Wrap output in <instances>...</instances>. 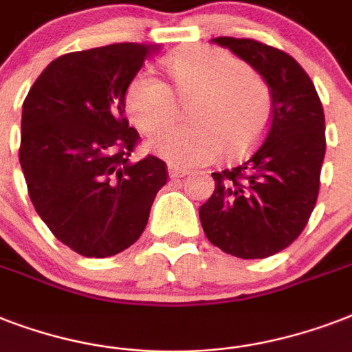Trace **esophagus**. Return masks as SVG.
<instances>
[{
	"instance_id": "esophagus-1",
	"label": "esophagus",
	"mask_w": 352,
	"mask_h": 352,
	"mask_svg": "<svg viewBox=\"0 0 352 352\" xmlns=\"http://www.w3.org/2000/svg\"><path fill=\"white\" fill-rule=\"evenodd\" d=\"M168 175H170V179H179V177L186 175V170L177 164H168Z\"/></svg>"
}]
</instances>
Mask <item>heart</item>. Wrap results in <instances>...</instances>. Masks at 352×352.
Returning a JSON list of instances; mask_svg holds the SVG:
<instances>
[{
  "label": "heart",
  "mask_w": 352,
  "mask_h": 352,
  "mask_svg": "<svg viewBox=\"0 0 352 352\" xmlns=\"http://www.w3.org/2000/svg\"><path fill=\"white\" fill-rule=\"evenodd\" d=\"M170 82L155 71H140L126 93V109L140 131L153 135L175 120L179 102H193L192 127H171L149 142L151 151L173 164L214 162L250 149L267 131L270 89L243 60L215 47H193L170 60ZM177 95L175 96V93Z\"/></svg>",
  "instance_id": "heart-1"
}]
</instances>
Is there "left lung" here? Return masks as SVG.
<instances>
[{
    "label": "left lung",
    "instance_id": "obj_1",
    "mask_svg": "<svg viewBox=\"0 0 352 352\" xmlns=\"http://www.w3.org/2000/svg\"><path fill=\"white\" fill-rule=\"evenodd\" d=\"M261 74L272 95L267 135L248 159L212 173L199 208L212 245L243 259L274 256L309 223L325 157V117L316 87L287 52L248 38H214Z\"/></svg>",
    "mask_w": 352,
    "mask_h": 352
}]
</instances>
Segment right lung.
I'll return each mask as SVG.
<instances>
[{"label": "right lung", "instance_id": "obj_1", "mask_svg": "<svg viewBox=\"0 0 352 352\" xmlns=\"http://www.w3.org/2000/svg\"><path fill=\"white\" fill-rule=\"evenodd\" d=\"M157 47L113 43L52 60L23 102L19 164L36 212L80 256L126 250L168 181L164 160L131 162L126 91Z\"/></svg>", "mask_w": 352, "mask_h": 352}]
</instances>
